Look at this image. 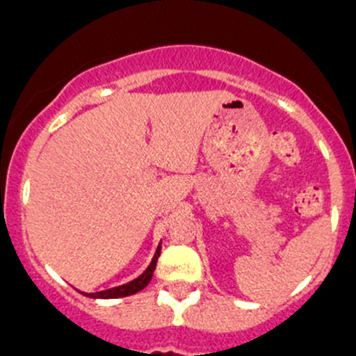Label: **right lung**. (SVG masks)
I'll return each mask as SVG.
<instances>
[{"instance_id": "obj_1", "label": "right lung", "mask_w": 356, "mask_h": 356, "mask_svg": "<svg viewBox=\"0 0 356 356\" xmlns=\"http://www.w3.org/2000/svg\"><path fill=\"white\" fill-rule=\"evenodd\" d=\"M159 254H161V243H159L158 250H156V254H154V257H152V262L149 264V268H147V270L143 271L138 278H134V280L127 282V284H124V286L111 287V289L101 291V293H90V294L83 293V294H85V296H90V298H104V300H108V298H124V296H131V294H136L138 291H142L143 287L149 286V282L152 280V275H154Z\"/></svg>"}]
</instances>
